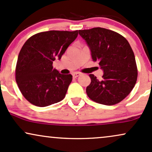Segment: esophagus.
I'll list each match as a JSON object with an SVG mask.
<instances>
[{
	"label": "esophagus",
	"mask_w": 152,
	"mask_h": 152,
	"mask_svg": "<svg viewBox=\"0 0 152 152\" xmlns=\"http://www.w3.org/2000/svg\"><path fill=\"white\" fill-rule=\"evenodd\" d=\"M80 75H81V74H80V73H78V72L74 73V74H73V77H74V78H76L78 77V76H79Z\"/></svg>",
	"instance_id": "1"
}]
</instances>
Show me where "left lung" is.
<instances>
[{
	"label": "left lung",
	"instance_id": "8db88e82",
	"mask_svg": "<svg viewBox=\"0 0 152 152\" xmlns=\"http://www.w3.org/2000/svg\"><path fill=\"white\" fill-rule=\"evenodd\" d=\"M88 46L94 61L103 71L102 80L90 74L86 88L89 98L96 103L113 105L131 92L137 79L135 56L127 39L114 31L101 27L78 30Z\"/></svg>",
	"mask_w": 152,
	"mask_h": 152
}]
</instances>
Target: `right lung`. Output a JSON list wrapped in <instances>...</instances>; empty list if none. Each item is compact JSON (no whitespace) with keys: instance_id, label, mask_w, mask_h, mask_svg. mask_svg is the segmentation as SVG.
I'll return each mask as SVG.
<instances>
[{"instance_id":"add662e5","label":"right lung","mask_w":152,"mask_h":152,"mask_svg":"<svg viewBox=\"0 0 152 152\" xmlns=\"http://www.w3.org/2000/svg\"><path fill=\"white\" fill-rule=\"evenodd\" d=\"M78 36V30H50L34 34L19 53L15 80L20 91L32 105L46 107L64 98L71 74L53 69V61L61 56Z\"/></svg>"}]
</instances>
